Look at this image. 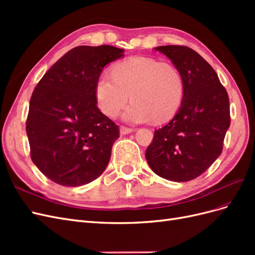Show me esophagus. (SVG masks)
<instances>
[{
    "mask_svg": "<svg viewBox=\"0 0 255 255\" xmlns=\"http://www.w3.org/2000/svg\"><path fill=\"white\" fill-rule=\"evenodd\" d=\"M133 128H127V127H121L120 128V134L121 135H127V134H130V133H133Z\"/></svg>",
    "mask_w": 255,
    "mask_h": 255,
    "instance_id": "34e87169",
    "label": "esophagus"
}]
</instances>
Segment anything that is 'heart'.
Masks as SVG:
<instances>
[{
    "label": "heart",
    "mask_w": 255,
    "mask_h": 255,
    "mask_svg": "<svg viewBox=\"0 0 255 255\" xmlns=\"http://www.w3.org/2000/svg\"><path fill=\"white\" fill-rule=\"evenodd\" d=\"M95 95L100 111L109 117H115L129 97L133 102L123 112V120L141 123L154 118L164 122L179 110L184 82L174 66L134 56L116 65L113 74L100 75Z\"/></svg>",
    "instance_id": "obj_1"
}]
</instances>
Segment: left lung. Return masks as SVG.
Instances as JSON below:
<instances>
[{"instance_id":"left-lung-1","label":"left lung","mask_w":255,"mask_h":255,"mask_svg":"<svg viewBox=\"0 0 255 255\" xmlns=\"http://www.w3.org/2000/svg\"><path fill=\"white\" fill-rule=\"evenodd\" d=\"M172 61L184 82L180 110L154 132L145 158L154 173L173 182L202 174L222 152L230 127V100L217 73L196 51L184 45L154 48Z\"/></svg>"}]
</instances>
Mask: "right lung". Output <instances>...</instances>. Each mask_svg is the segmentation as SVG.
I'll return each mask as SVG.
<instances>
[{"mask_svg":"<svg viewBox=\"0 0 255 255\" xmlns=\"http://www.w3.org/2000/svg\"><path fill=\"white\" fill-rule=\"evenodd\" d=\"M112 45H80L59 58L37 84L26 134L30 158L54 183L76 187L103 173L118 126L100 112L95 95L103 68L123 56Z\"/></svg>","mask_w":255,"mask_h":255,"instance_id":"add662e5","label":"right lung"}]
</instances>
